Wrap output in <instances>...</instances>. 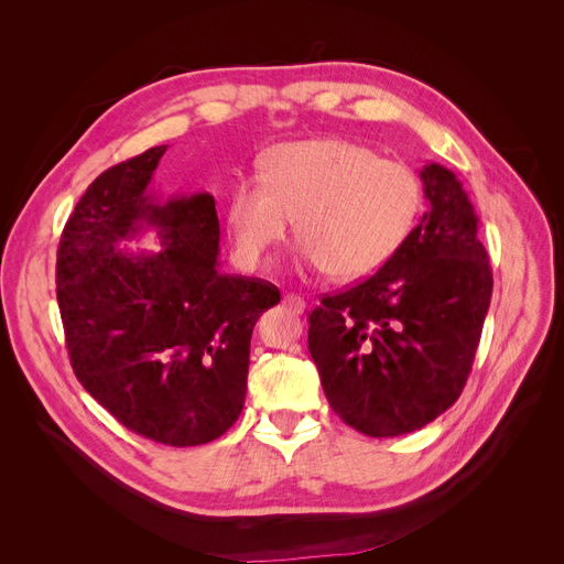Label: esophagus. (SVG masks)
Returning <instances> with one entry per match:
<instances>
[{"label": "esophagus", "mask_w": 564, "mask_h": 564, "mask_svg": "<svg viewBox=\"0 0 564 564\" xmlns=\"http://www.w3.org/2000/svg\"><path fill=\"white\" fill-rule=\"evenodd\" d=\"M283 304H288L294 313H302L306 308V302L300 297V294H292V292L283 294Z\"/></svg>", "instance_id": "34e87169"}]
</instances>
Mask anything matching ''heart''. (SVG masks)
I'll list each match as a JSON object with an SVG mask.
<instances>
[{
  "mask_svg": "<svg viewBox=\"0 0 564 564\" xmlns=\"http://www.w3.org/2000/svg\"><path fill=\"white\" fill-rule=\"evenodd\" d=\"M423 203V181L409 164L383 160L364 143L313 139L272 148L260 177L232 187L226 219L237 253L260 262L294 217L302 262L354 281L402 249Z\"/></svg>",
  "mask_w": 564,
  "mask_h": 564,
  "instance_id": "b5f03b06",
  "label": "heart"
}]
</instances>
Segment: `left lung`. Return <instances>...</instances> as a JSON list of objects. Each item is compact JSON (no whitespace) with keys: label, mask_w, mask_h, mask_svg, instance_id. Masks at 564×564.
I'll use <instances>...</instances> for the list:
<instances>
[{"label":"left lung","mask_w":564,"mask_h":564,"mask_svg":"<svg viewBox=\"0 0 564 564\" xmlns=\"http://www.w3.org/2000/svg\"><path fill=\"white\" fill-rule=\"evenodd\" d=\"M421 181L430 210L402 249L308 313L324 395L343 423L375 438L416 432L457 402L494 288L457 175L427 164Z\"/></svg>","instance_id":"8db88e82"}]
</instances>
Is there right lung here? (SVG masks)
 Wrapping results in <instances>:
<instances>
[{"label":"right lung","mask_w":564,"mask_h":564,"mask_svg":"<svg viewBox=\"0 0 564 564\" xmlns=\"http://www.w3.org/2000/svg\"><path fill=\"white\" fill-rule=\"evenodd\" d=\"M166 145L88 185L56 251V302L75 377L130 432L173 448L219 438L242 413L260 313L281 302L270 281L219 272L210 194L158 203L145 194ZM155 225L165 249L117 242Z\"/></svg>","instance_id":"obj_1"}]
</instances>
